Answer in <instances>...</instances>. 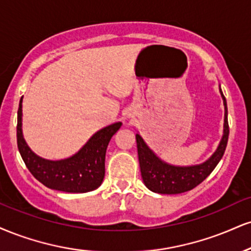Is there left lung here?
I'll return each mask as SVG.
<instances>
[{
  "label": "left lung",
  "mask_w": 251,
  "mask_h": 251,
  "mask_svg": "<svg viewBox=\"0 0 251 251\" xmlns=\"http://www.w3.org/2000/svg\"><path fill=\"white\" fill-rule=\"evenodd\" d=\"M220 92H221L226 110L223 137L216 152L203 164L189 166V167H176V166L166 164L149 149L140 135H135L141 176L147 188L159 194H180V193L188 192L195 188L214 171V168L225 154L229 137L227 101L221 89H220Z\"/></svg>",
  "instance_id": "left-lung-1"
}]
</instances>
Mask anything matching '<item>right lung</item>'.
I'll return each mask as SVG.
<instances>
[{
    "label": "right lung",
    "mask_w": 251,
    "mask_h": 251,
    "mask_svg": "<svg viewBox=\"0 0 251 251\" xmlns=\"http://www.w3.org/2000/svg\"><path fill=\"white\" fill-rule=\"evenodd\" d=\"M120 126L122 123H116L98 131L71 158L59 161L45 160L36 155L23 139L21 98L17 111V147L30 173L48 188L66 193L91 192L101 185L107 145Z\"/></svg>",
    "instance_id": "right-lung-1"
}]
</instances>
